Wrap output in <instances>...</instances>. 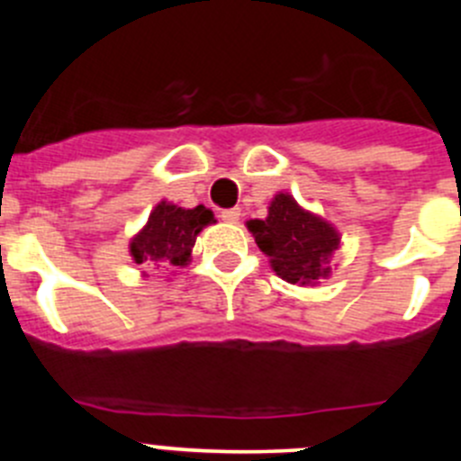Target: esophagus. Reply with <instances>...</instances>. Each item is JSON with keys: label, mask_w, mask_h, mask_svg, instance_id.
Returning a JSON list of instances; mask_svg holds the SVG:
<instances>
[{"label": "esophagus", "mask_w": 461, "mask_h": 461, "mask_svg": "<svg viewBox=\"0 0 461 461\" xmlns=\"http://www.w3.org/2000/svg\"><path fill=\"white\" fill-rule=\"evenodd\" d=\"M221 219L226 223H238L240 221V207H233V210H223Z\"/></svg>", "instance_id": "34e87169"}]
</instances>
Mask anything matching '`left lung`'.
I'll list each match as a JSON object with an SVG mask.
<instances>
[{
	"mask_svg": "<svg viewBox=\"0 0 461 461\" xmlns=\"http://www.w3.org/2000/svg\"><path fill=\"white\" fill-rule=\"evenodd\" d=\"M247 228L276 276L288 284L316 286L332 275L330 260L341 247L339 230L286 191L272 198L266 219H251Z\"/></svg>",
	"mask_w": 461,
	"mask_h": 461,
	"instance_id": "obj_1",
	"label": "left lung"
}]
</instances>
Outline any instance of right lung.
Wrapping results in <instances>:
<instances>
[{
  "mask_svg": "<svg viewBox=\"0 0 461 461\" xmlns=\"http://www.w3.org/2000/svg\"><path fill=\"white\" fill-rule=\"evenodd\" d=\"M214 214L205 205L191 210L161 201L149 212L148 223L138 230L129 242V256L136 266L154 267V270H177L189 266L191 249L195 238L210 223Z\"/></svg>",
  "mask_w": 461,
  "mask_h": 461,
  "instance_id": "1",
  "label": "right lung"
}]
</instances>
